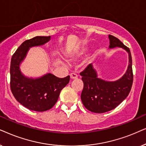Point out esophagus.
I'll return each instance as SVG.
<instances>
[{
    "label": "esophagus",
    "mask_w": 146,
    "mask_h": 146,
    "mask_svg": "<svg viewBox=\"0 0 146 146\" xmlns=\"http://www.w3.org/2000/svg\"><path fill=\"white\" fill-rule=\"evenodd\" d=\"M70 77H71V79H77L78 78V75L75 73H71V74H70Z\"/></svg>",
    "instance_id": "1"
}]
</instances>
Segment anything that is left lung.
<instances>
[{"label": "left lung", "instance_id": "left-lung-1", "mask_svg": "<svg viewBox=\"0 0 146 146\" xmlns=\"http://www.w3.org/2000/svg\"><path fill=\"white\" fill-rule=\"evenodd\" d=\"M109 38L110 48L119 46L128 52L129 65L125 74L114 82L98 78L96 71L91 64L80 73L83 82L81 96L83 106L90 111L98 113L109 111L119 106L129 95L133 84L132 59L129 48L115 36L109 35Z\"/></svg>", "mask_w": 146, "mask_h": 146}]
</instances>
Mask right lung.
<instances>
[{"label": "right lung", "mask_w": 146, "mask_h": 146, "mask_svg": "<svg viewBox=\"0 0 146 146\" xmlns=\"http://www.w3.org/2000/svg\"><path fill=\"white\" fill-rule=\"evenodd\" d=\"M50 36H37L26 40L17 48L11 58V89L15 99L29 110L45 111L57 103L61 91L69 82L70 76L59 78L48 74L39 79L25 77L21 73L19 65L24 59L29 47L41 45L50 40Z\"/></svg>", "instance_id": "1"}]
</instances>
